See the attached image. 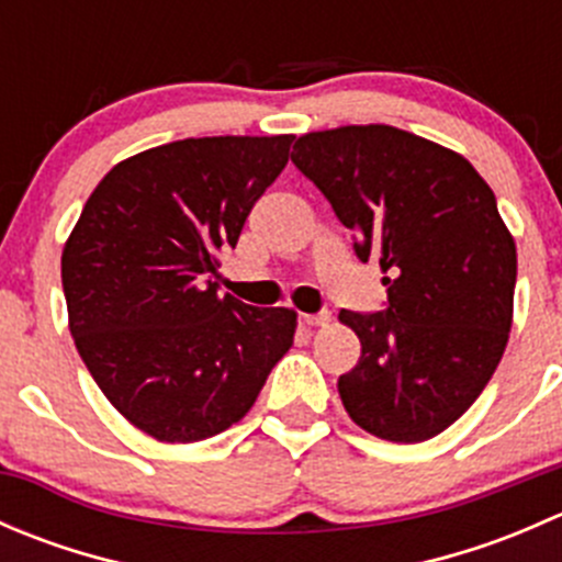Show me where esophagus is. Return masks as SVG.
I'll list each match as a JSON object with an SVG mask.
<instances>
[{
  "mask_svg": "<svg viewBox=\"0 0 562 562\" xmlns=\"http://www.w3.org/2000/svg\"><path fill=\"white\" fill-rule=\"evenodd\" d=\"M302 321H304V326H326L328 321H331V315L328 313H315V315H302Z\"/></svg>",
  "mask_w": 562,
  "mask_h": 562,
  "instance_id": "esophagus-1",
  "label": "esophagus"
}]
</instances>
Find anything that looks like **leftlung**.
Returning <instances> with one entry per match:
<instances>
[{
  "label": "left lung",
  "mask_w": 562,
  "mask_h": 562,
  "mask_svg": "<svg viewBox=\"0 0 562 562\" xmlns=\"http://www.w3.org/2000/svg\"><path fill=\"white\" fill-rule=\"evenodd\" d=\"M299 168L389 277L381 313L339 321L361 359L339 375L348 416L375 438L422 443L484 391L514 317L517 245L495 192L457 151L389 124H348L293 144Z\"/></svg>",
  "instance_id": "obj_1"
}]
</instances>
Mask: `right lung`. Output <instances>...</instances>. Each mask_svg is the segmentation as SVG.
Here are the masks:
<instances>
[{
    "instance_id": "add662e5",
    "label": "right lung",
    "mask_w": 562,
    "mask_h": 562,
    "mask_svg": "<svg viewBox=\"0 0 562 562\" xmlns=\"http://www.w3.org/2000/svg\"><path fill=\"white\" fill-rule=\"evenodd\" d=\"M293 135L184 138L127 157L89 195L61 288L83 364L133 427L195 443L247 416L296 313L217 291V252L282 173Z\"/></svg>"
}]
</instances>
